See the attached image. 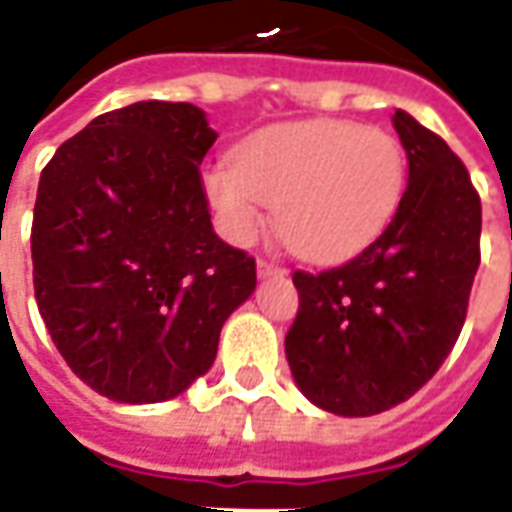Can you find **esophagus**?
Segmentation results:
<instances>
[{
	"label": "esophagus",
	"mask_w": 512,
	"mask_h": 512,
	"mask_svg": "<svg viewBox=\"0 0 512 512\" xmlns=\"http://www.w3.org/2000/svg\"><path fill=\"white\" fill-rule=\"evenodd\" d=\"M257 277L266 280V277H285V268L277 263H268V260H257Z\"/></svg>",
	"instance_id": "1"
}]
</instances>
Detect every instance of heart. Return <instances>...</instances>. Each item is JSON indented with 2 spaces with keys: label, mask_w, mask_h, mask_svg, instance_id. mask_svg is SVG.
<instances>
[{
  "label": "heart",
  "mask_w": 512,
  "mask_h": 512,
  "mask_svg": "<svg viewBox=\"0 0 512 512\" xmlns=\"http://www.w3.org/2000/svg\"><path fill=\"white\" fill-rule=\"evenodd\" d=\"M407 157L391 132L355 121H285L252 135L235 163L205 171V191L235 244L274 224L307 260H343L380 238L402 205Z\"/></svg>",
  "instance_id": "obj_1"
}]
</instances>
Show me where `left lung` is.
Wrapping results in <instances>:
<instances>
[{"instance_id":"8db88e82","label":"left lung","mask_w":512,"mask_h":512,"mask_svg":"<svg viewBox=\"0 0 512 512\" xmlns=\"http://www.w3.org/2000/svg\"><path fill=\"white\" fill-rule=\"evenodd\" d=\"M407 188L374 244L321 274L296 271L285 357L299 391L338 416H374L432 380L463 330L480 266L482 205L441 135L396 110Z\"/></svg>"}]
</instances>
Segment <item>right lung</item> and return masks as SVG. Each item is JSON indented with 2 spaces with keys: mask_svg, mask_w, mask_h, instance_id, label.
I'll return each instance as SVG.
<instances>
[{
  "mask_svg": "<svg viewBox=\"0 0 512 512\" xmlns=\"http://www.w3.org/2000/svg\"><path fill=\"white\" fill-rule=\"evenodd\" d=\"M205 110L135 102L60 144L38 182L32 285L57 352L113 402L180 396L207 374L255 257L213 232Z\"/></svg>",
  "mask_w": 512,
  "mask_h": 512,
  "instance_id": "1",
  "label": "right lung"
}]
</instances>
